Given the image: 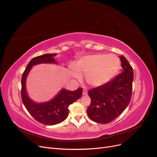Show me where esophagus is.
I'll list each match as a JSON object with an SVG mask.
<instances>
[{
    "label": "esophagus",
    "instance_id": "34e87169",
    "mask_svg": "<svg viewBox=\"0 0 157 157\" xmlns=\"http://www.w3.org/2000/svg\"><path fill=\"white\" fill-rule=\"evenodd\" d=\"M87 92H88L87 89H84L83 90V95H86V94H87Z\"/></svg>",
    "mask_w": 157,
    "mask_h": 157
}]
</instances>
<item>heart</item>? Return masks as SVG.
Instances as JSON below:
<instances>
[{
	"instance_id": "1",
	"label": "heart",
	"mask_w": 157,
	"mask_h": 157,
	"mask_svg": "<svg viewBox=\"0 0 157 157\" xmlns=\"http://www.w3.org/2000/svg\"><path fill=\"white\" fill-rule=\"evenodd\" d=\"M121 67L120 58L114 54H96L81 57L73 67L72 74L79 79L81 73L85 74L86 83L92 86H99L109 82Z\"/></svg>"
}]
</instances>
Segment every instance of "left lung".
I'll list each match as a JSON object with an SVG mask.
<instances>
[{"label": "left lung", "mask_w": 157, "mask_h": 157, "mask_svg": "<svg viewBox=\"0 0 157 157\" xmlns=\"http://www.w3.org/2000/svg\"><path fill=\"white\" fill-rule=\"evenodd\" d=\"M120 58L122 72L107 83L88 92L91 102L86 112L89 118L96 123L111 122L124 112L131 101L133 69L124 56Z\"/></svg>", "instance_id": "8db88e82"}]
</instances>
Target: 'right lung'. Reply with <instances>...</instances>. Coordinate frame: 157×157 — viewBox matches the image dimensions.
<instances>
[{"instance_id":"1","label":"right lung","mask_w":157,"mask_h":157,"mask_svg":"<svg viewBox=\"0 0 157 157\" xmlns=\"http://www.w3.org/2000/svg\"><path fill=\"white\" fill-rule=\"evenodd\" d=\"M56 54H44L37 56L29 62L22 75L21 98L28 112L39 123L46 125H53L65 120L68 115V107L82 95L83 89L78 88L74 91L63 89L53 100L43 103H36L26 94L25 83L27 75L32 66L40 63H56L54 56Z\"/></svg>"}]
</instances>
